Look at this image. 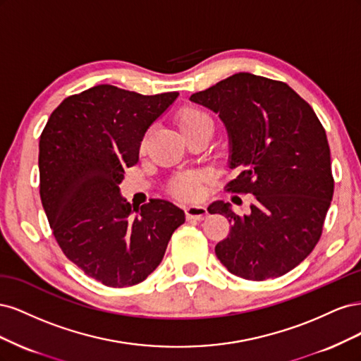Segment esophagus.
<instances>
[{
	"label": "esophagus",
	"mask_w": 361,
	"mask_h": 361,
	"mask_svg": "<svg viewBox=\"0 0 361 361\" xmlns=\"http://www.w3.org/2000/svg\"><path fill=\"white\" fill-rule=\"evenodd\" d=\"M185 214H187V218L188 220H197V221H202L203 218L207 215V211L204 206H200V204H191V206H187L185 207Z\"/></svg>",
	"instance_id": "34e87169"
}]
</instances>
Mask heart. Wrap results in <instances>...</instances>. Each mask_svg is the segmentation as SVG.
<instances>
[{"mask_svg":"<svg viewBox=\"0 0 361 361\" xmlns=\"http://www.w3.org/2000/svg\"><path fill=\"white\" fill-rule=\"evenodd\" d=\"M178 125H179L180 133L185 135L200 128L212 126V118L207 113L199 110V108L188 106L179 113ZM146 143H147V134L143 137V140H141V145H140L141 150L146 147ZM204 182H206V178L202 173H182L170 180L169 190L171 194L178 195L180 199L192 200V199H197L202 194Z\"/></svg>","mask_w":361,"mask_h":361,"instance_id":"1","label":"heart"}]
</instances>
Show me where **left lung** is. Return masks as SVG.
I'll use <instances>...</instances> for the list:
<instances>
[{
    "label": "left lung",
    "instance_id": "left-lung-1",
    "mask_svg": "<svg viewBox=\"0 0 361 361\" xmlns=\"http://www.w3.org/2000/svg\"><path fill=\"white\" fill-rule=\"evenodd\" d=\"M190 99L218 113L239 169L227 191L253 194L250 212L212 203L232 224L215 255L232 274L262 281L286 274L322 235L334 179L325 129L312 106L286 82L239 72Z\"/></svg>",
    "mask_w": 361,
    "mask_h": 361
}]
</instances>
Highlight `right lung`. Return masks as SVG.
<instances>
[{"instance_id":"right-lung-1","label":"right lung","mask_w":361,"mask_h":361,"mask_svg":"<svg viewBox=\"0 0 361 361\" xmlns=\"http://www.w3.org/2000/svg\"><path fill=\"white\" fill-rule=\"evenodd\" d=\"M178 96L94 85L66 97L43 128L40 199L52 233L66 257L105 286L146 280L185 221L169 200L133 209L118 190L125 169L138 161L147 128Z\"/></svg>"}]
</instances>
